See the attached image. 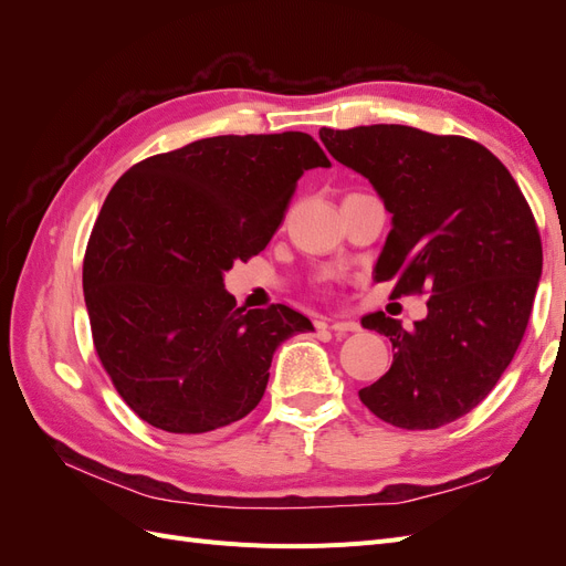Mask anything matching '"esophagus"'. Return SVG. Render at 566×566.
Wrapping results in <instances>:
<instances>
[{"instance_id": "1", "label": "esophagus", "mask_w": 566, "mask_h": 566, "mask_svg": "<svg viewBox=\"0 0 566 566\" xmlns=\"http://www.w3.org/2000/svg\"><path fill=\"white\" fill-rule=\"evenodd\" d=\"M358 328H361V325H358L356 321H342V318L331 321V331H333V333H339V335H345V333H356Z\"/></svg>"}]
</instances>
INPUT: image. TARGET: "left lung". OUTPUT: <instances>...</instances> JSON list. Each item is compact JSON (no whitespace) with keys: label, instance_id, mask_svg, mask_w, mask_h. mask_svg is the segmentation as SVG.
Listing matches in <instances>:
<instances>
[{"label":"left lung","instance_id":"8db88e82","mask_svg":"<svg viewBox=\"0 0 566 566\" xmlns=\"http://www.w3.org/2000/svg\"><path fill=\"white\" fill-rule=\"evenodd\" d=\"M318 134L391 212L375 281H394V297L430 293L410 328L364 316L394 361L358 397L401 430H437L489 397L526 333L543 269L534 212L507 167L465 136L406 125Z\"/></svg>","mask_w":566,"mask_h":566}]
</instances>
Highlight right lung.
Wrapping results in <instances>:
<instances>
[{"mask_svg": "<svg viewBox=\"0 0 566 566\" xmlns=\"http://www.w3.org/2000/svg\"><path fill=\"white\" fill-rule=\"evenodd\" d=\"M314 136L224 134L158 153L115 181L84 250L94 349L119 397L169 434H210L262 401L283 339L314 331L285 304L235 306L221 273L260 254Z\"/></svg>", "mask_w": 566, "mask_h": 566, "instance_id": "1", "label": "right lung"}]
</instances>
